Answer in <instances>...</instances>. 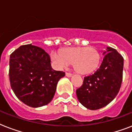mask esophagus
I'll use <instances>...</instances> for the list:
<instances>
[{
	"label": "esophagus",
	"mask_w": 132,
	"mask_h": 132,
	"mask_svg": "<svg viewBox=\"0 0 132 132\" xmlns=\"http://www.w3.org/2000/svg\"><path fill=\"white\" fill-rule=\"evenodd\" d=\"M66 76L68 77H70L72 76V74L69 73V72H66Z\"/></svg>",
	"instance_id": "34e87169"
}]
</instances>
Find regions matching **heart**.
Returning <instances> with one entry per match:
<instances>
[{
	"label": "heart",
	"mask_w": 132,
	"mask_h": 132,
	"mask_svg": "<svg viewBox=\"0 0 132 132\" xmlns=\"http://www.w3.org/2000/svg\"><path fill=\"white\" fill-rule=\"evenodd\" d=\"M51 58L59 68H64L72 64L74 70L79 74H88L98 67L101 54L94 47L65 48L60 53L53 52Z\"/></svg>",
	"instance_id": "obj_1"
}]
</instances>
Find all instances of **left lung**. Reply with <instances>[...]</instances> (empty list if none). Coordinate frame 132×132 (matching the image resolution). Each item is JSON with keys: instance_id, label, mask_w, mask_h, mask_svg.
<instances>
[{"instance_id": "obj_1", "label": "left lung", "mask_w": 132, "mask_h": 132, "mask_svg": "<svg viewBox=\"0 0 132 132\" xmlns=\"http://www.w3.org/2000/svg\"><path fill=\"white\" fill-rule=\"evenodd\" d=\"M102 63L94 74L85 77L76 90L79 101L95 110L109 104L119 93L123 80V57L117 50L107 47Z\"/></svg>"}]
</instances>
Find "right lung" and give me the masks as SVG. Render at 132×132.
I'll list each match as a JSON object with an SVG mask.
<instances>
[{"mask_svg":"<svg viewBox=\"0 0 132 132\" xmlns=\"http://www.w3.org/2000/svg\"><path fill=\"white\" fill-rule=\"evenodd\" d=\"M9 76L15 96L28 106L38 108L51 101L65 72L54 70L49 55L30 44L20 46L11 54Z\"/></svg>","mask_w":132,"mask_h":132,"instance_id":"1","label":"right lung"}]
</instances>
